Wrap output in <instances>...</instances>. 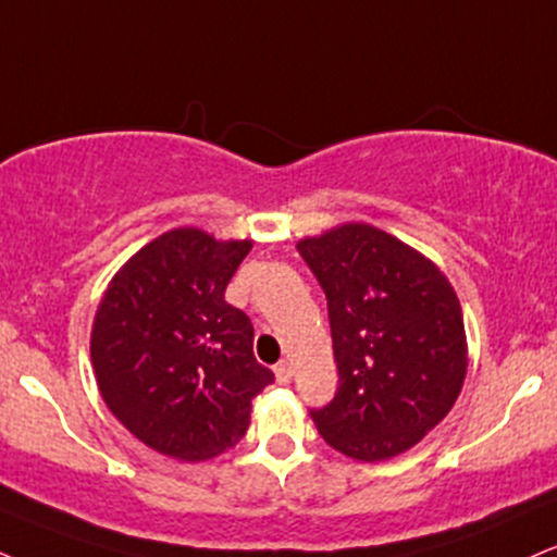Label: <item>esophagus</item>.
Here are the masks:
<instances>
[{"instance_id": "obj_1", "label": "esophagus", "mask_w": 557, "mask_h": 557, "mask_svg": "<svg viewBox=\"0 0 557 557\" xmlns=\"http://www.w3.org/2000/svg\"><path fill=\"white\" fill-rule=\"evenodd\" d=\"M273 372H276V380H278V384H289V382H292V376H294V369H292V363H289V361H278V363H276V369H273Z\"/></svg>"}]
</instances>
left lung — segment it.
<instances>
[{
	"mask_svg": "<svg viewBox=\"0 0 557 557\" xmlns=\"http://www.w3.org/2000/svg\"><path fill=\"white\" fill-rule=\"evenodd\" d=\"M327 299L341 387L314 425L333 449L380 462L416 446L468 372L462 307L438 268L369 224L297 245Z\"/></svg>",
	"mask_w": 557,
	"mask_h": 557,
	"instance_id": "obj_1",
	"label": "left lung"
}]
</instances>
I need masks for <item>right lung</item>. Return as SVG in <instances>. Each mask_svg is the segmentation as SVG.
I'll return each mask as SVG.
<instances>
[{
	"label": "right lung",
	"mask_w": 557,
	"mask_h": 557,
	"mask_svg": "<svg viewBox=\"0 0 557 557\" xmlns=\"http://www.w3.org/2000/svg\"><path fill=\"white\" fill-rule=\"evenodd\" d=\"M252 243L194 226L164 232L115 273L89 354L111 413L160 455L196 462L245 436L273 372L252 356V322L224 292Z\"/></svg>",
	"instance_id": "1"
}]
</instances>
